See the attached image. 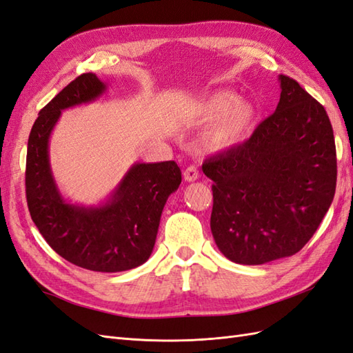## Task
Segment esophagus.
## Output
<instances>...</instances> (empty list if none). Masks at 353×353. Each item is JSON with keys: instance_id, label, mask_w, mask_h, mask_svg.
I'll return each mask as SVG.
<instances>
[{"instance_id": "1", "label": "esophagus", "mask_w": 353, "mask_h": 353, "mask_svg": "<svg viewBox=\"0 0 353 353\" xmlns=\"http://www.w3.org/2000/svg\"><path fill=\"white\" fill-rule=\"evenodd\" d=\"M199 178V170L196 166H188L184 170V179L188 181V183H192V181H196Z\"/></svg>"}]
</instances>
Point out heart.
<instances>
[{
	"mask_svg": "<svg viewBox=\"0 0 353 353\" xmlns=\"http://www.w3.org/2000/svg\"><path fill=\"white\" fill-rule=\"evenodd\" d=\"M199 116L203 121L221 120L211 132V145L223 148L236 144L250 130L256 117V107L251 101L237 99L230 92H218L200 107Z\"/></svg>",
	"mask_w": 353,
	"mask_h": 353,
	"instance_id": "b5f03b06",
	"label": "heart"
}]
</instances>
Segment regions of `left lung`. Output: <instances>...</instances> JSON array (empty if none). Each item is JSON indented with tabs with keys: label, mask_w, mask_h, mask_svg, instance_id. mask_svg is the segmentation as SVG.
<instances>
[{
	"label": "left lung",
	"mask_w": 353,
	"mask_h": 353,
	"mask_svg": "<svg viewBox=\"0 0 353 353\" xmlns=\"http://www.w3.org/2000/svg\"><path fill=\"white\" fill-rule=\"evenodd\" d=\"M276 111L250 139L205 160L214 181L211 230L228 260L256 265L294 255L325 216L337 157L328 114L301 85L279 75Z\"/></svg>",
	"instance_id": "8db88e82"
}]
</instances>
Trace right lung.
<instances>
[{
	"mask_svg": "<svg viewBox=\"0 0 353 353\" xmlns=\"http://www.w3.org/2000/svg\"><path fill=\"white\" fill-rule=\"evenodd\" d=\"M105 88L94 74H81L40 111L28 139L25 185L32 221L53 251L79 268L114 273L150 259L161 211L181 184V169L174 160L137 163L107 203L65 202L50 170V133L62 110L94 101Z\"/></svg>",
	"mask_w": 353,
	"mask_h": 353,
	"instance_id": "right-lung-1",
	"label": "right lung"
}]
</instances>
